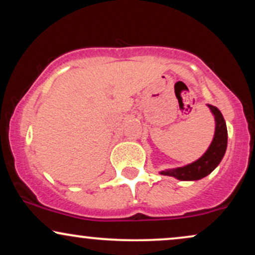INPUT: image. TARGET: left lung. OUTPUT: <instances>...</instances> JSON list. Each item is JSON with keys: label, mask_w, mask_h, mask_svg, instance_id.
Listing matches in <instances>:
<instances>
[{"label": "left lung", "mask_w": 255, "mask_h": 255, "mask_svg": "<svg viewBox=\"0 0 255 255\" xmlns=\"http://www.w3.org/2000/svg\"><path fill=\"white\" fill-rule=\"evenodd\" d=\"M207 107L215 118V134L209 148L193 163L174 169H165L159 171L160 175L175 177L180 181H198L211 174L223 159L228 145L227 124L218 108L210 104H207Z\"/></svg>", "instance_id": "8db88e82"}]
</instances>
